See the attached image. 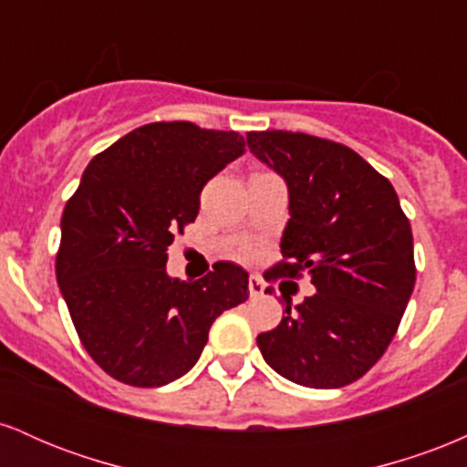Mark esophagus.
<instances>
[{"label":"esophagus","mask_w":467,"mask_h":467,"mask_svg":"<svg viewBox=\"0 0 467 467\" xmlns=\"http://www.w3.org/2000/svg\"><path fill=\"white\" fill-rule=\"evenodd\" d=\"M248 289H250V296L252 298H261V296H264V292H265L264 278L252 275L250 281H248Z\"/></svg>","instance_id":"obj_1"}]
</instances>
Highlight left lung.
Segmentation results:
<instances>
[{"instance_id":"1","label":"left lung","mask_w":467,"mask_h":467,"mask_svg":"<svg viewBox=\"0 0 467 467\" xmlns=\"http://www.w3.org/2000/svg\"><path fill=\"white\" fill-rule=\"evenodd\" d=\"M250 153L287 184L283 261L267 281L307 272L316 292L256 336L278 375L340 389L382 358L415 287L410 223L393 184L353 149L307 133L250 131Z\"/></svg>"}]
</instances>
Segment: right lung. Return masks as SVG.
I'll use <instances>...</instances> for the list:
<instances>
[{"label": "right lung", "instance_id": "right-lung-1", "mask_svg": "<svg viewBox=\"0 0 467 467\" xmlns=\"http://www.w3.org/2000/svg\"><path fill=\"white\" fill-rule=\"evenodd\" d=\"M237 131L151 122L99 153L61 217L57 281L94 362L131 387H164L200 360L215 318L250 296L248 272L200 281L166 272L208 180L244 153Z\"/></svg>", "mask_w": 467, "mask_h": 467}]
</instances>
